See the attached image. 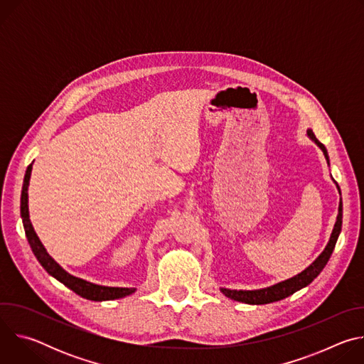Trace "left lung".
<instances>
[{"instance_id": "8db88e82", "label": "left lung", "mask_w": 364, "mask_h": 364, "mask_svg": "<svg viewBox=\"0 0 364 364\" xmlns=\"http://www.w3.org/2000/svg\"><path fill=\"white\" fill-rule=\"evenodd\" d=\"M306 135L308 138L313 141L324 154V157L327 160V164L330 166V157H328V152H327V148L316 138L313 129H306ZM333 178V177H331ZM334 181V178H333ZM337 190H338V194L341 196V191H340V187L338 184L334 181ZM341 226H343V201H341V197H340V203H338V215H337V219H336V223H334V228H333V232L330 235V239H328V243L327 246L324 247V250L318 255V257L316 259V261L311 264L309 267H306L302 272L296 274L295 277L289 278V279H285V281H281L275 285H271V287H267V288H261V289H230V288H220V292L233 299V301H237V302H243V304H250V305H262V304H269V302H275V301H279V299H284L289 295H292L294 292L305 288L306 285H309L311 282H313L318 275L320 272L324 269V267L327 265L328 259L336 247V243H337V239L340 236V232H341Z\"/></svg>"}]
</instances>
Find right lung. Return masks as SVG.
<instances>
[{"label": "right lung", "instance_id": "obj_1", "mask_svg": "<svg viewBox=\"0 0 364 364\" xmlns=\"http://www.w3.org/2000/svg\"><path fill=\"white\" fill-rule=\"evenodd\" d=\"M33 163L27 167L24 181H23V190H21V204H20V212L23 219V226L26 230L27 240L30 243V247L37 257L40 265L47 271L48 275L56 278L59 282L66 285L69 289L80 295L82 298L90 299V301H109V299H118L124 298L127 295H131L136 291V288H125V287H107V285H97L93 282H89L86 279L77 278L68 271H65L53 257L48 255L44 245L38 239L28 213V186H30V177H31Z\"/></svg>", "mask_w": 364, "mask_h": 364}]
</instances>
